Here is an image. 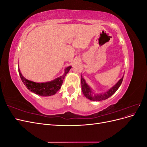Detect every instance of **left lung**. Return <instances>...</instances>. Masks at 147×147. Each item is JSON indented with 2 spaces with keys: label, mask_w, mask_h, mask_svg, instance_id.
I'll return each mask as SVG.
<instances>
[{
  "label": "left lung",
  "mask_w": 147,
  "mask_h": 147,
  "mask_svg": "<svg viewBox=\"0 0 147 147\" xmlns=\"http://www.w3.org/2000/svg\"><path fill=\"white\" fill-rule=\"evenodd\" d=\"M81 77H82L81 78L82 90L83 94L87 99L93 101H100L102 100H105L107 99H108L110 96H112L114 93L117 91L120 85L121 84V83L123 80V77L115 86H113L112 88H111L108 91H107L106 92L104 93V94L93 95L90 87L86 84L85 80H84V79L82 77V75H81Z\"/></svg>",
  "instance_id": "left-lung-1"
}]
</instances>
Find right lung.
Masks as SVG:
<instances>
[{"mask_svg": "<svg viewBox=\"0 0 147 147\" xmlns=\"http://www.w3.org/2000/svg\"><path fill=\"white\" fill-rule=\"evenodd\" d=\"M72 67L69 66L67 67L65 70L64 74L59 78L54 80L51 82L46 83H35L31 82L26 79L23 75H22L20 69H18V72L20 75V77L22 82H23L24 85L27 87L29 90L31 92H34L41 96H50L54 95L58 91L63 84L64 79L66 74H67L69 71Z\"/></svg>", "mask_w": 147, "mask_h": 147, "instance_id": "add662e5", "label": "right lung"}]
</instances>
